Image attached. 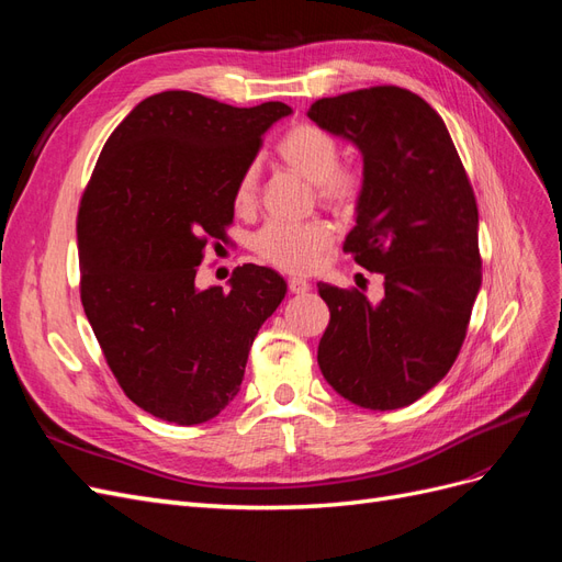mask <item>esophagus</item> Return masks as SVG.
Here are the masks:
<instances>
[{
    "instance_id": "1",
    "label": "esophagus",
    "mask_w": 562,
    "mask_h": 562,
    "mask_svg": "<svg viewBox=\"0 0 562 562\" xmlns=\"http://www.w3.org/2000/svg\"><path fill=\"white\" fill-rule=\"evenodd\" d=\"M310 288H312V285H310L307 279H300V277H291V279H288V291L295 293V295L307 293Z\"/></svg>"
}]
</instances>
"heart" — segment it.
<instances>
[{"label": "heart", "mask_w": 562, "mask_h": 562, "mask_svg": "<svg viewBox=\"0 0 562 562\" xmlns=\"http://www.w3.org/2000/svg\"><path fill=\"white\" fill-rule=\"evenodd\" d=\"M279 159L316 184L318 199L335 211H351L361 194V173L351 166H339V143L333 133L314 124H297L277 145ZM260 171L248 164L234 187V206L250 211L258 201ZM333 232L323 223H281L271 220L252 239V248L269 265L283 271H310L330 248Z\"/></svg>", "instance_id": "b5f03b06"}]
</instances>
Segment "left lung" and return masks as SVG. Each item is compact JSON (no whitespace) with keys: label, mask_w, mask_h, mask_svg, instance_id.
I'll use <instances>...</instances> for the list:
<instances>
[{"label":"left lung","mask_w":562,"mask_h":562,"mask_svg":"<svg viewBox=\"0 0 562 562\" xmlns=\"http://www.w3.org/2000/svg\"><path fill=\"white\" fill-rule=\"evenodd\" d=\"M307 116L361 151L345 252L384 277L375 304L356 288L318 283L330 310L318 368L342 398L396 411L443 380L462 349L483 281L479 206L443 119L413 91L321 98Z\"/></svg>","instance_id":"1"}]
</instances>
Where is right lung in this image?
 I'll list each match as a JSON object with an SVG mask.
<instances>
[{"mask_svg": "<svg viewBox=\"0 0 562 562\" xmlns=\"http://www.w3.org/2000/svg\"><path fill=\"white\" fill-rule=\"evenodd\" d=\"M291 112L164 91L100 151L77 217L81 304L119 386L149 415L192 427L223 413L285 297L269 267H236L229 293L194 279L206 241L225 239L236 180L265 131Z\"/></svg>", "mask_w": 562, "mask_h": 562, "instance_id": "add662e5", "label": "right lung"}]
</instances>
